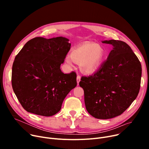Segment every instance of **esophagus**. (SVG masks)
Instances as JSON below:
<instances>
[{
	"mask_svg": "<svg viewBox=\"0 0 149 149\" xmlns=\"http://www.w3.org/2000/svg\"><path fill=\"white\" fill-rule=\"evenodd\" d=\"M80 79H81V77L79 75H78L77 77V81L78 84H79V82L80 81Z\"/></svg>",
	"mask_w": 149,
	"mask_h": 149,
	"instance_id": "34e87169",
	"label": "esophagus"
}]
</instances>
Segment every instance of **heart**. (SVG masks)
Masks as SVG:
<instances>
[{
	"mask_svg": "<svg viewBox=\"0 0 149 149\" xmlns=\"http://www.w3.org/2000/svg\"><path fill=\"white\" fill-rule=\"evenodd\" d=\"M104 58V50L95 43L84 42L75 46L66 56V63L72 66L79 63L81 71L86 74L95 73L101 66Z\"/></svg>",
	"mask_w": 149,
	"mask_h": 149,
	"instance_id": "obj_1",
	"label": "heart"
}]
</instances>
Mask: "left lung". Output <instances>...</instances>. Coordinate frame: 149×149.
Instances as JSON below:
<instances>
[{"instance_id":"1","label":"left lung","mask_w":149,"mask_h":149,"mask_svg":"<svg viewBox=\"0 0 149 149\" xmlns=\"http://www.w3.org/2000/svg\"><path fill=\"white\" fill-rule=\"evenodd\" d=\"M102 43L113 46L97 71L82 77L79 83L84 90L86 110L98 119L120 115L137 97L141 79V65L130 47L123 41Z\"/></svg>"}]
</instances>
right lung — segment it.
Masks as SVG:
<instances>
[{"instance_id":"1","label":"right lung","mask_w":149,"mask_h":149,"mask_svg":"<svg viewBox=\"0 0 149 149\" xmlns=\"http://www.w3.org/2000/svg\"><path fill=\"white\" fill-rule=\"evenodd\" d=\"M63 37L29 40L15 57L11 83L14 92L27 112L50 116L58 113L68 93L77 86L75 72L60 69L70 49Z\"/></svg>"}]
</instances>
